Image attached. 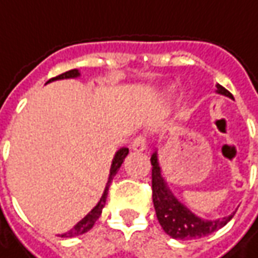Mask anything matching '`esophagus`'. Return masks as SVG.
<instances>
[{
  "mask_svg": "<svg viewBox=\"0 0 258 258\" xmlns=\"http://www.w3.org/2000/svg\"><path fill=\"white\" fill-rule=\"evenodd\" d=\"M131 148H133V151H135V152H144V151H145V149H146L145 137H137V138L134 140V142H133Z\"/></svg>",
  "mask_w": 258,
  "mask_h": 258,
  "instance_id": "esophagus-1",
  "label": "esophagus"
}]
</instances>
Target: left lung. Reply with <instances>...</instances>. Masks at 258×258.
I'll list each match as a JSON object with an SVG mask.
<instances>
[{"mask_svg":"<svg viewBox=\"0 0 258 258\" xmlns=\"http://www.w3.org/2000/svg\"><path fill=\"white\" fill-rule=\"evenodd\" d=\"M216 87L217 94L233 99L232 94L225 90L222 85L217 84ZM151 163L152 192H153L152 196H153V206L156 210V217L164 229V232L170 235L171 238L182 239V240L199 239L209 233L216 232L220 228L227 225L228 222L231 221V218L235 216V211L229 216L222 217L218 220H205L196 216L184 203H181L168 188L167 182L162 174L157 149H155V152L152 153Z\"/></svg>","mask_w":258,"mask_h":258,"instance_id":"8db88e82","label":"left lung"}]
</instances>
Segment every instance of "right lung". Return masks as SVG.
I'll return each mask as SVG.
<instances>
[{
  "mask_svg": "<svg viewBox=\"0 0 258 258\" xmlns=\"http://www.w3.org/2000/svg\"><path fill=\"white\" fill-rule=\"evenodd\" d=\"M80 77V72L77 69H73V70H69L66 73L60 74L58 77H53L51 79L48 83H51V81H56V80H63V79H77ZM128 155V148H120L116 153H114V157H113L112 160V166H110V173H109V178H107L106 186H105V190H103V194H102L101 199L99 202L96 203V206L92 209V210L87 214V216L83 218V220H80L76 225H74L70 231L68 232L62 233V235H59V236H62V238H74V236H79V235H83V233L88 232L91 228L94 227V224L95 221L99 218L102 213V209H103V206L106 203V198H107V190H109V186H110V182H112L113 177L117 174L118 168L121 167V164H123L124 159L125 156Z\"/></svg>",
  "mask_w": 258,
  "mask_h": 258,
  "instance_id": "right-lung-1",
  "label": "right lung"
}]
</instances>
